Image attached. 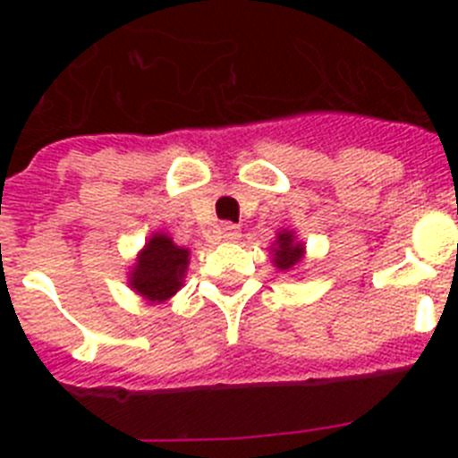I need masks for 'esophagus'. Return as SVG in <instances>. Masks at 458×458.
<instances>
[{
    "label": "esophagus",
    "mask_w": 458,
    "mask_h": 458,
    "mask_svg": "<svg viewBox=\"0 0 458 458\" xmlns=\"http://www.w3.org/2000/svg\"><path fill=\"white\" fill-rule=\"evenodd\" d=\"M238 236H241V229H238L236 225H232V222L222 225V238H225V241H238Z\"/></svg>",
    "instance_id": "esophagus-1"
}]
</instances>
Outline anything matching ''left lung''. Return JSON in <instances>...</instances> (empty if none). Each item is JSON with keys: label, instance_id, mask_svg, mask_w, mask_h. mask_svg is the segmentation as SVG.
I'll return each mask as SVG.
<instances>
[{"label": "left lung", "instance_id": "8db88e82", "mask_svg": "<svg viewBox=\"0 0 458 458\" xmlns=\"http://www.w3.org/2000/svg\"><path fill=\"white\" fill-rule=\"evenodd\" d=\"M270 261L282 273H293L305 261V242L295 236L293 229H279L270 245Z\"/></svg>", "mask_w": 458, "mask_h": 458}]
</instances>
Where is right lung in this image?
<instances>
[{
  "mask_svg": "<svg viewBox=\"0 0 458 458\" xmlns=\"http://www.w3.org/2000/svg\"><path fill=\"white\" fill-rule=\"evenodd\" d=\"M190 264V250L181 248L165 232H153L137 252L128 273V286L148 305H160L183 286Z\"/></svg>",
  "mask_w": 458,
  "mask_h": 458,
  "instance_id": "add662e5",
  "label": "right lung"
}]
</instances>
